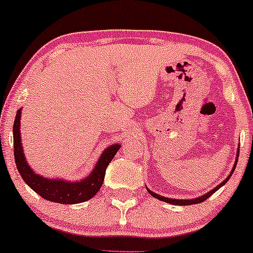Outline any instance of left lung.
<instances>
[{
	"label": "left lung",
	"instance_id": "8db88e82",
	"mask_svg": "<svg viewBox=\"0 0 253 253\" xmlns=\"http://www.w3.org/2000/svg\"><path fill=\"white\" fill-rule=\"evenodd\" d=\"M238 153H239V151H238ZM239 156V155H238ZM237 162H238V159L236 161V163H234V167H233V169H232V171H231V175H229L227 178L225 179V181H223L222 183H220L219 185H217L216 188H214L213 190H211L210 193L208 194H206V195H203V196H200V197H197V199H194V200H176V199H168V197H163V196H159V195H157V194H155V193H152V191L151 190H149V193L151 194V195H152L153 197H156V199H158V200H161V201H164V202H168V203H171V205H178V206H187V205H196V203H201V202H203V201H206V200L208 199V197H211V195H213L214 193H215V191L219 189V188H221L223 184H225L226 182L228 181L229 179V177L232 176V173L234 172V169H236V165H237Z\"/></svg>",
	"mask_w": 253,
	"mask_h": 253
}]
</instances>
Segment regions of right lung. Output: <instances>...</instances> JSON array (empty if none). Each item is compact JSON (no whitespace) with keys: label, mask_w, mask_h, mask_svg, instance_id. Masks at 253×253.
I'll return each mask as SVG.
<instances>
[{"label":"right lung","mask_w":253,"mask_h":253,"mask_svg":"<svg viewBox=\"0 0 253 253\" xmlns=\"http://www.w3.org/2000/svg\"><path fill=\"white\" fill-rule=\"evenodd\" d=\"M20 117L21 109L16 112L15 121L13 126V138H14V158H15L16 168L19 170L24 181L27 183L28 187L39 194L42 199L52 202L63 203V205H74L88 201L95 194L100 190L102 185L106 169L112 159L117 155L120 149V145L115 144L109 146L98 159L96 167L90 173L88 178L81 182H65L62 179H47L37 175L33 170L26 163V159L22 152L21 136H20Z\"/></svg>","instance_id":"1"}]
</instances>
